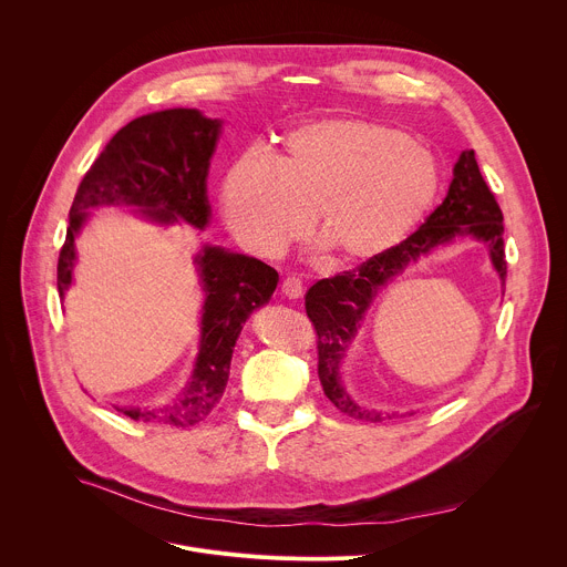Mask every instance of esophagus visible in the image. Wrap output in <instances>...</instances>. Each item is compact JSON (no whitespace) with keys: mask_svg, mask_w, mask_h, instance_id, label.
I'll list each match as a JSON object with an SVG mask.
<instances>
[{"mask_svg":"<svg viewBox=\"0 0 567 567\" xmlns=\"http://www.w3.org/2000/svg\"><path fill=\"white\" fill-rule=\"evenodd\" d=\"M280 289H282V293H285L287 298H300V296H302V282H300L298 278H293V276L285 278Z\"/></svg>","mask_w":567,"mask_h":567,"instance_id":"obj_1","label":"esophagus"}]
</instances>
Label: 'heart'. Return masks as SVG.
I'll return each instance as SVG.
<instances>
[{
	"instance_id": "heart-1",
	"label": "heart",
	"mask_w": 567,
	"mask_h": 567,
	"mask_svg": "<svg viewBox=\"0 0 567 567\" xmlns=\"http://www.w3.org/2000/svg\"><path fill=\"white\" fill-rule=\"evenodd\" d=\"M439 176L430 151L393 128L319 120L293 128L278 158L246 153L226 174L221 215L248 250L280 255L307 217L337 267L375 260L430 210Z\"/></svg>"
}]
</instances>
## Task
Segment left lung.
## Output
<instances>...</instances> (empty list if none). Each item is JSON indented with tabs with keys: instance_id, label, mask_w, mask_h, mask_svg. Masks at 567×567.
Here are the masks:
<instances>
[{
	"instance_id": "obj_1",
	"label": "left lung",
	"mask_w": 567,
	"mask_h": 567,
	"mask_svg": "<svg viewBox=\"0 0 567 567\" xmlns=\"http://www.w3.org/2000/svg\"><path fill=\"white\" fill-rule=\"evenodd\" d=\"M502 221V210L480 172L475 151L466 148L461 151L454 165V178L450 183L447 196L416 233H411L398 246L375 257V260L357 265L354 269L332 278H323L310 287V291L305 293V312L317 332L319 380L323 393L341 414L367 423H382L386 419L375 409L357 404L343 391L339 380V367L346 348L352 341L359 321L364 319V312L369 310L375 293L400 271H404L409 262H416L421 255L430 252L439 244H447L456 235H471L486 241L493 267L504 282L506 257Z\"/></svg>"
}]
</instances>
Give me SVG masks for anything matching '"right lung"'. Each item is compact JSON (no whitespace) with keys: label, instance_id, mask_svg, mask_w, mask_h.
Returning <instances> with one entry per match:
<instances>
[{"label":"right lung","instance_id":"add662e5","mask_svg":"<svg viewBox=\"0 0 567 567\" xmlns=\"http://www.w3.org/2000/svg\"><path fill=\"white\" fill-rule=\"evenodd\" d=\"M219 120L194 109H172L128 122L85 172L70 208V226L59 255V293L65 296L74 269V237L85 213L96 205H133L153 221L178 219L205 228L210 205L205 196ZM205 305L200 350L185 395L163 409H117L144 423L192 427L217 409L230 375V359L244 321L265 305L278 285V271L255 257L205 246L196 257Z\"/></svg>","mask_w":567,"mask_h":567}]
</instances>
